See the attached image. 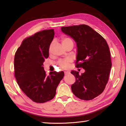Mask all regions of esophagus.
Instances as JSON below:
<instances>
[{
    "label": "esophagus",
    "instance_id": "34e87169",
    "mask_svg": "<svg viewBox=\"0 0 126 126\" xmlns=\"http://www.w3.org/2000/svg\"><path fill=\"white\" fill-rule=\"evenodd\" d=\"M70 74V71H65V72H64L65 75H68V74Z\"/></svg>",
    "mask_w": 126,
    "mask_h": 126
}]
</instances>
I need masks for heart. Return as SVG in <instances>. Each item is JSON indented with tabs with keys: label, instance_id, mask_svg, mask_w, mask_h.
Masks as SVG:
<instances>
[{
	"label": "heart",
	"instance_id": "obj_1",
	"mask_svg": "<svg viewBox=\"0 0 126 126\" xmlns=\"http://www.w3.org/2000/svg\"><path fill=\"white\" fill-rule=\"evenodd\" d=\"M61 41H62V43L64 47L70 44L74 45L73 40H72L71 38H69V37H62ZM53 45V42H52L50 44V47H49V52H50L51 51ZM71 61H72L71 59L68 58L65 60H60L58 62V65H60L62 68L66 69L68 67L69 64L71 62Z\"/></svg>",
	"mask_w": 126,
	"mask_h": 126
}]
</instances>
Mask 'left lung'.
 Listing matches in <instances>:
<instances>
[{
    "label": "left lung",
    "mask_w": 126,
    "mask_h": 126,
    "mask_svg": "<svg viewBox=\"0 0 126 126\" xmlns=\"http://www.w3.org/2000/svg\"><path fill=\"white\" fill-rule=\"evenodd\" d=\"M61 30L76 42V66L85 70L81 75L78 71H71L76 79L71 85L72 92L81 100H93L103 92L109 79L111 62L107 43L87 25L65 26Z\"/></svg>",
    "instance_id": "8db88e82"
}]
</instances>
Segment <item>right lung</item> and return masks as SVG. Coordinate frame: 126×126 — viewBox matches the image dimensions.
<instances>
[{"mask_svg": "<svg viewBox=\"0 0 126 126\" xmlns=\"http://www.w3.org/2000/svg\"><path fill=\"white\" fill-rule=\"evenodd\" d=\"M54 30H45L23 40L15 56V76L20 88L32 101L44 103L55 97L63 78V71L51 72L47 76L43 63L49 57Z\"/></svg>", "mask_w": 126, "mask_h": 126, "instance_id": "right-lung-1", "label": "right lung"}]
</instances>
